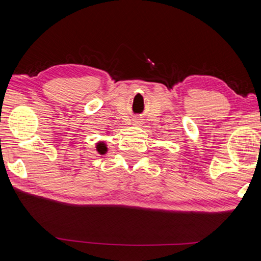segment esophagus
<instances>
[{"mask_svg": "<svg viewBox=\"0 0 261 261\" xmlns=\"http://www.w3.org/2000/svg\"><path fill=\"white\" fill-rule=\"evenodd\" d=\"M135 124H136V125H139V124H140V122H139V121H137V120H136V122H135Z\"/></svg>", "mask_w": 261, "mask_h": 261, "instance_id": "34e87169", "label": "esophagus"}]
</instances>
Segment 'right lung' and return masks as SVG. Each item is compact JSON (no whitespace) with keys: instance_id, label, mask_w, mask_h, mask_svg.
I'll return each mask as SVG.
<instances>
[{"instance_id":"obj_1","label":"right lung","mask_w":261,"mask_h":261,"mask_svg":"<svg viewBox=\"0 0 261 261\" xmlns=\"http://www.w3.org/2000/svg\"><path fill=\"white\" fill-rule=\"evenodd\" d=\"M95 148H96V152L101 154V155H105V154L108 151L107 145H106L105 141H99V143H96Z\"/></svg>"}]
</instances>
